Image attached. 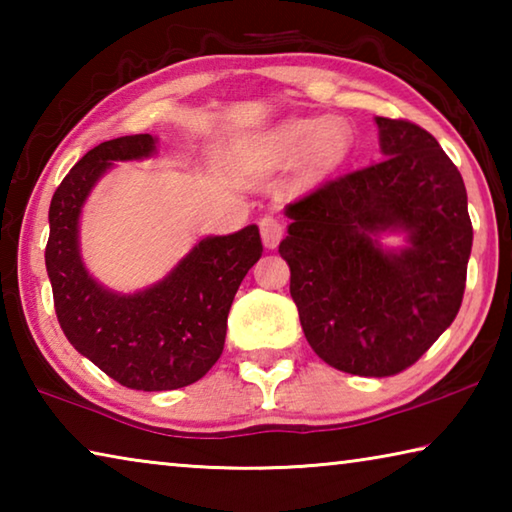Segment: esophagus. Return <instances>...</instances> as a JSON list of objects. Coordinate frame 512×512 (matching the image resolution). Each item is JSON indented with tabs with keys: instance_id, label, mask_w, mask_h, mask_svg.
<instances>
[{
	"instance_id": "1",
	"label": "esophagus",
	"mask_w": 512,
	"mask_h": 512,
	"mask_svg": "<svg viewBox=\"0 0 512 512\" xmlns=\"http://www.w3.org/2000/svg\"><path fill=\"white\" fill-rule=\"evenodd\" d=\"M259 232H262V241L266 248H275L280 244V239L284 235V225L273 219V216H264L262 221H259Z\"/></svg>"
}]
</instances>
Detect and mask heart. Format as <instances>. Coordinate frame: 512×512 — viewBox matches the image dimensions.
Listing matches in <instances>:
<instances>
[{
  "instance_id": "obj_1",
  "label": "heart",
  "mask_w": 512,
  "mask_h": 512,
  "mask_svg": "<svg viewBox=\"0 0 512 512\" xmlns=\"http://www.w3.org/2000/svg\"><path fill=\"white\" fill-rule=\"evenodd\" d=\"M262 149L275 167H293L307 158L309 171L323 176L350 155L352 131L339 117L289 119L264 135Z\"/></svg>"
}]
</instances>
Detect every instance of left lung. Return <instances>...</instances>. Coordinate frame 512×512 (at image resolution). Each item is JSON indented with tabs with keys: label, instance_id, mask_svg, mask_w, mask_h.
<instances>
[{
	"label": "left lung",
	"instance_id": "left-lung-1",
	"mask_svg": "<svg viewBox=\"0 0 512 512\" xmlns=\"http://www.w3.org/2000/svg\"><path fill=\"white\" fill-rule=\"evenodd\" d=\"M375 121L384 160L287 205L280 255L311 350L350 375L391 377L454 323L472 221L436 137L404 119ZM384 234L405 246L384 247Z\"/></svg>",
	"mask_w": 512,
	"mask_h": 512
}]
</instances>
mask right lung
<instances>
[{"instance_id": "add662e5", "label": "right lung", "mask_w": 512, "mask_h": 512, "mask_svg": "<svg viewBox=\"0 0 512 512\" xmlns=\"http://www.w3.org/2000/svg\"><path fill=\"white\" fill-rule=\"evenodd\" d=\"M158 137L126 135L94 146L74 164L49 205L45 264L67 341L121 386L176 391L221 357L228 311L262 257L257 225L205 237L162 277L135 293L103 287L81 257L79 223L94 185L115 162L144 160Z\"/></svg>"}]
</instances>
